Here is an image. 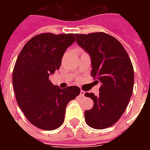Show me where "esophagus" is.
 Wrapping results in <instances>:
<instances>
[{
	"mask_svg": "<svg viewBox=\"0 0 150 150\" xmlns=\"http://www.w3.org/2000/svg\"><path fill=\"white\" fill-rule=\"evenodd\" d=\"M80 96H83H83H84V95H85V91H80Z\"/></svg>",
	"mask_w": 150,
	"mask_h": 150,
	"instance_id": "obj_1",
	"label": "esophagus"
}]
</instances>
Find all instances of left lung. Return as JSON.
I'll return each mask as SVG.
<instances>
[{"mask_svg": "<svg viewBox=\"0 0 150 150\" xmlns=\"http://www.w3.org/2000/svg\"><path fill=\"white\" fill-rule=\"evenodd\" d=\"M78 45L89 54L91 75L100 83V93H85L93 100L85 111V121L96 129L113 125L128 106L134 84V71L128 53L118 40L103 32L75 34Z\"/></svg>", "mask_w": 150, "mask_h": 150, "instance_id": "1", "label": "left lung"}]
</instances>
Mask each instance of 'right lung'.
Wrapping results in <instances>:
<instances>
[{"label":"right lung","mask_w":150,"mask_h":150,"mask_svg":"<svg viewBox=\"0 0 150 150\" xmlns=\"http://www.w3.org/2000/svg\"><path fill=\"white\" fill-rule=\"evenodd\" d=\"M74 42L73 34H40L25 43L17 59L13 72L16 100L28 120L38 129L54 130L62 125L67 105L80 93L79 87L61 89L49 79Z\"/></svg>","instance_id":"right-lung-1"}]
</instances>
